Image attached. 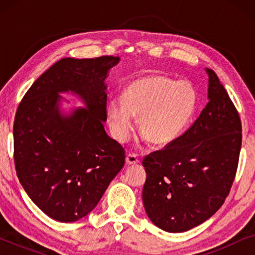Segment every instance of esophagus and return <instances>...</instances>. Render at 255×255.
Returning a JSON list of instances; mask_svg holds the SVG:
<instances>
[{"instance_id": "1", "label": "esophagus", "mask_w": 255, "mask_h": 255, "mask_svg": "<svg viewBox=\"0 0 255 255\" xmlns=\"http://www.w3.org/2000/svg\"><path fill=\"white\" fill-rule=\"evenodd\" d=\"M125 161H127V165H135V163L139 162V159L137 154H133V153H128L125 158Z\"/></svg>"}]
</instances>
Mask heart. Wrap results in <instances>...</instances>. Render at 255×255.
<instances>
[{
	"label": "heart",
	"mask_w": 255,
	"mask_h": 255,
	"mask_svg": "<svg viewBox=\"0 0 255 255\" xmlns=\"http://www.w3.org/2000/svg\"><path fill=\"white\" fill-rule=\"evenodd\" d=\"M197 106V92L191 83L168 76L148 74L132 81L123 99L114 97L107 115L111 134L124 142L133 130L134 116L138 130L153 145L165 146L186 130Z\"/></svg>",
	"instance_id": "1"
}]
</instances>
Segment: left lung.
<instances>
[{
    "label": "left lung",
    "instance_id": "obj_1",
    "mask_svg": "<svg viewBox=\"0 0 255 255\" xmlns=\"http://www.w3.org/2000/svg\"><path fill=\"white\" fill-rule=\"evenodd\" d=\"M209 102L194 124L163 149L142 160V202L154 225L184 232L222 207L235 180L242 148V122L212 69Z\"/></svg>",
    "mask_w": 255,
    "mask_h": 255
}]
</instances>
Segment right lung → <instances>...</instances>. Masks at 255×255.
I'll use <instances>...</instances> for the list:
<instances>
[{
  "label": "right lung",
  "instance_id": "right-lung-1",
  "mask_svg": "<svg viewBox=\"0 0 255 255\" xmlns=\"http://www.w3.org/2000/svg\"><path fill=\"white\" fill-rule=\"evenodd\" d=\"M120 58H64L30 87L16 111L13 158L24 190L48 217L71 223L96 207L123 168L125 152L104 130L106 79ZM85 103L69 114L62 92Z\"/></svg>",
  "mask_w": 255,
  "mask_h": 255
}]
</instances>
